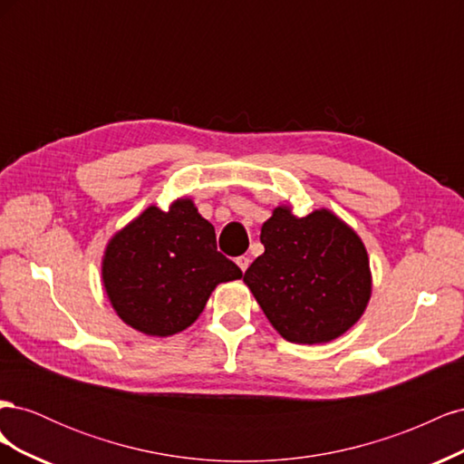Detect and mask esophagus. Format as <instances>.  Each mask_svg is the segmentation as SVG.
Returning a JSON list of instances; mask_svg holds the SVG:
<instances>
[{
    "mask_svg": "<svg viewBox=\"0 0 464 464\" xmlns=\"http://www.w3.org/2000/svg\"><path fill=\"white\" fill-rule=\"evenodd\" d=\"M236 263H237V266H240V269L246 273V269H247V266H249L251 259H249L247 256H242V257H237V259H236Z\"/></svg>",
    "mask_w": 464,
    "mask_h": 464,
    "instance_id": "esophagus-1",
    "label": "esophagus"
}]
</instances>
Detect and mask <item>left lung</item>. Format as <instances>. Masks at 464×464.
Returning <instances> with one entry per match:
<instances>
[{"label": "left lung", "instance_id": "8db88e82", "mask_svg": "<svg viewBox=\"0 0 464 464\" xmlns=\"http://www.w3.org/2000/svg\"><path fill=\"white\" fill-rule=\"evenodd\" d=\"M244 283L283 339L325 344L356 325L372 298V269L353 227L325 207L298 217L278 205Z\"/></svg>", "mask_w": 464, "mask_h": 464}]
</instances>
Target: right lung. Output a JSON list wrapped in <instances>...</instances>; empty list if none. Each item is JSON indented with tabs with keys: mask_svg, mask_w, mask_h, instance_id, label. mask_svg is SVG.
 <instances>
[{
	"mask_svg": "<svg viewBox=\"0 0 464 464\" xmlns=\"http://www.w3.org/2000/svg\"><path fill=\"white\" fill-rule=\"evenodd\" d=\"M102 286L118 317L147 336H172L193 325L213 290L242 278L217 251L215 227L191 198L168 210L149 205L110 237Z\"/></svg>",
	"mask_w": 464,
	"mask_h": 464,
	"instance_id": "add662e5",
	"label": "right lung"
}]
</instances>
